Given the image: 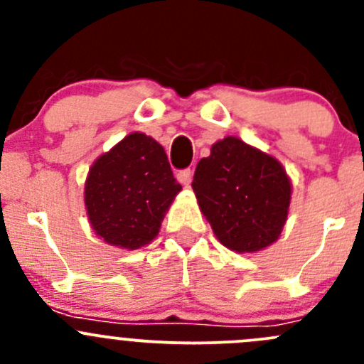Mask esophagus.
<instances>
[{
  "label": "esophagus",
  "mask_w": 364,
  "mask_h": 364,
  "mask_svg": "<svg viewBox=\"0 0 364 364\" xmlns=\"http://www.w3.org/2000/svg\"><path fill=\"white\" fill-rule=\"evenodd\" d=\"M192 178H193V171H192V168H185V171H179L178 172L179 183H183V185H185V186H188L190 183H192Z\"/></svg>",
  "instance_id": "34e87169"
}]
</instances>
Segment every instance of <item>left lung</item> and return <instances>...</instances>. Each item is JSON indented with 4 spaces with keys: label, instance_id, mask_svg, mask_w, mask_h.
Wrapping results in <instances>:
<instances>
[{
    "label": "left lung",
    "instance_id": "obj_1",
    "mask_svg": "<svg viewBox=\"0 0 364 364\" xmlns=\"http://www.w3.org/2000/svg\"><path fill=\"white\" fill-rule=\"evenodd\" d=\"M192 188L215 236L229 250L252 253L282 234L291 204V179L277 159L237 137L211 146L197 164Z\"/></svg>",
    "mask_w": 364,
    "mask_h": 364
}]
</instances>
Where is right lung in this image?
Here are the masks:
<instances>
[{
    "label": "right lung",
    "instance_id": "right-lung-1",
    "mask_svg": "<svg viewBox=\"0 0 364 364\" xmlns=\"http://www.w3.org/2000/svg\"><path fill=\"white\" fill-rule=\"evenodd\" d=\"M179 190L164 148L134 132L91 165L84 204L97 236L112 247L137 250L155 240Z\"/></svg>",
    "mask_w": 364,
    "mask_h": 364
}]
</instances>
